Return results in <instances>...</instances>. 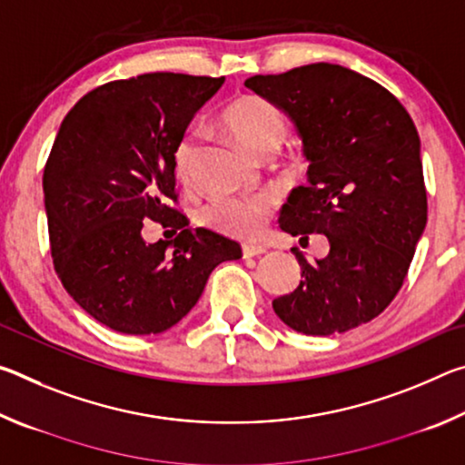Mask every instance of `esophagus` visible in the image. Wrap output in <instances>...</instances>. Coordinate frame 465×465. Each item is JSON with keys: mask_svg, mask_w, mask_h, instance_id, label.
Wrapping results in <instances>:
<instances>
[{"mask_svg": "<svg viewBox=\"0 0 465 465\" xmlns=\"http://www.w3.org/2000/svg\"><path fill=\"white\" fill-rule=\"evenodd\" d=\"M243 258H252V256H261L266 252L264 246H258V243H243Z\"/></svg>", "mask_w": 465, "mask_h": 465, "instance_id": "obj_1", "label": "esophagus"}]
</instances>
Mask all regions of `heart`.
Returning <instances> with one entry per match:
<instances>
[{"label":"heart","instance_id":"heart-1","mask_svg":"<svg viewBox=\"0 0 465 465\" xmlns=\"http://www.w3.org/2000/svg\"><path fill=\"white\" fill-rule=\"evenodd\" d=\"M222 121L232 135L252 153H261L262 149L279 145L285 133V116L281 108L271 100L256 94H243L235 98L223 110ZM201 143L194 131H184L178 137L172 160L180 183H191L193 172L199 160ZM274 207L271 193H254L242 196H217L201 209V215L217 232L233 235V238L250 240L261 233L266 217Z\"/></svg>","mask_w":465,"mask_h":465}]
</instances>
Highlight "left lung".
I'll return each instance as SVG.
<instances>
[{"mask_svg":"<svg viewBox=\"0 0 465 465\" xmlns=\"http://www.w3.org/2000/svg\"><path fill=\"white\" fill-rule=\"evenodd\" d=\"M246 88L295 123L308 157V186L291 191L279 225L324 233L326 258L312 264L293 248L302 281L272 310L289 328L328 336L388 308L427 225L420 139L411 114L369 77L332 63L248 77Z\"/></svg>","mask_w":465,"mask_h":465,"instance_id":"left-lung-1","label":"left lung"}]
</instances>
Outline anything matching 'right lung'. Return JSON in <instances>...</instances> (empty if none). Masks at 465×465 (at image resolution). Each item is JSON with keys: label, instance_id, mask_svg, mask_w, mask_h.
<instances>
[{"label": "right lung", "instance_id": "add662e5", "mask_svg": "<svg viewBox=\"0 0 465 465\" xmlns=\"http://www.w3.org/2000/svg\"><path fill=\"white\" fill-rule=\"evenodd\" d=\"M225 77L143 74L85 94L63 119L43 174L54 271L82 310L123 334H160L199 302L238 242L191 230L172 152ZM152 218L179 235L145 244Z\"/></svg>", "mask_w": 465, "mask_h": 465}]
</instances>
